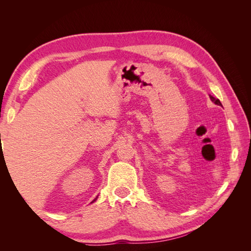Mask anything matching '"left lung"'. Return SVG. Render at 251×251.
Here are the masks:
<instances>
[{"label":"left lung","mask_w":251,"mask_h":251,"mask_svg":"<svg viewBox=\"0 0 251 251\" xmlns=\"http://www.w3.org/2000/svg\"><path fill=\"white\" fill-rule=\"evenodd\" d=\"M209 97H210V100H211V101H212V102H215L216 104H218V105H221V107H222V103H221V101H220L219 100H217V98H215L214 96H211V95H209Z\"/></svg>","instance_id":"obj_1"}]
</instances>
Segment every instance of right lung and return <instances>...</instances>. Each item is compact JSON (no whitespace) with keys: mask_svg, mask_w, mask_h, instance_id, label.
Here are the masks:
<instances>
[{"mask_svg":"<svg viewBox=\"0 0 251 251\" xmlns=\"http://www.w3.org/2000/svg\"><path fill=\"white\" fill-rule=\"evenodd\" d=\"M96 199H97V197H96V198H95V199H94V200H93V201H92V202H91V203H93V202H94V201H96Z\"/></svg>","mask_w":251,"mask_h":251,"instance_id":"add662e5","label":"right lung"}]
</instances>
